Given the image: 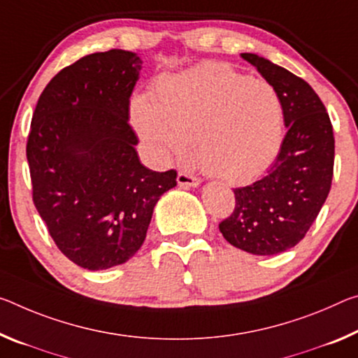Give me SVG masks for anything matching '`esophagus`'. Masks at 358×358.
Here are the masks:
<instances>
[{
    "mask_svg": "<svg viewBox=\"0 0 358 358\" xmlns=\"http://www.w3.org/2000/svg\"><path fill=\"white\" fill-rule=\"evenodd\" d=\"M177 181L180 186H183V188H197V186H201V178L197 177H192L189 173H185V172H180Z\"/></svg>",
    "mask_w": 358,
    "mask_h": 358,
    "instance_id": "1",
    "label": "esophagus"
}]
</instances>
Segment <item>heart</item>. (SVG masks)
I'll return each mask as SVG.
<instances>
[{
    "label": "heart",
    "instance_id": "obj_1",
    "mask_svg": "<svg viewBox=\"0 0 358 358\" xmlns=\"http://www.w3.org/2000/svg\"><path fill=\"white\" fill-rule=\"evenodd\" d=\"M130 119L156 161H186L196 143L202 167L234 183L263 175L283 145L279 92L223 64L164 78L156 99L134 97Z\"/></svg>",
    "mask_w": 358,
    "mask_h": 358
}]
</instances>
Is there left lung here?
Wrapping results in <instances>:
<instances>
[{"label": "left lung", "instance_id": "obj_1", "mask_svg": "<svg viewBox=\"0 0 358 358\" xmlns=\"http://www.w3.org/2000/svg\"><path fill=\"white\" fill-rule=\"evenodd\" d=\"M243 60L280 95L287 135L269 172L236 188V208L220 231L236 248L272 257L303 239L331 188L334 137L330 116L304 79L257 54Z\"/></svg>", "mask_w": 358, "mask_h": 358}]
</instances>
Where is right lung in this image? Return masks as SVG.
Masks as SVG:
<instances>
[{"instance_id":"right-lung-1","label":"right lung","mask_w":358,"mask_h":358,"mask_svg":"<svg viewBox=\"0 0 358 358\" xmlns=\"http://www.w3.org/2000/svg\"><path fill=\"white\" fill-rule=\"evenodd\" d=\"M143 60L111 49L89 54L50 79L28 135L33 202L59 250L89 271L138 252L155 207L177 172L140 162L129 126Z\"/></svg>"}]
</instances>
